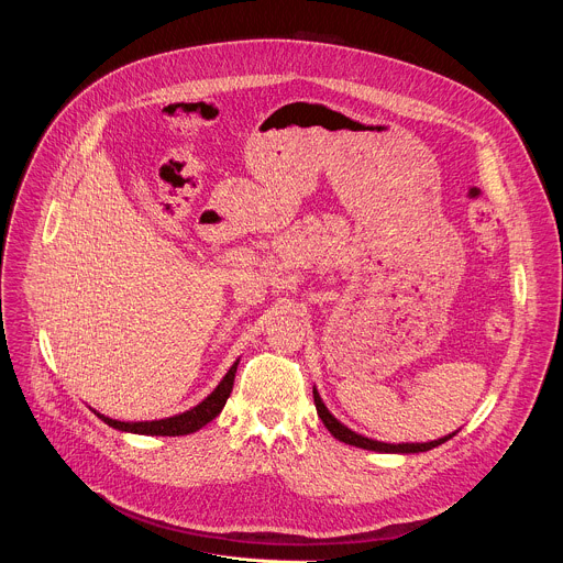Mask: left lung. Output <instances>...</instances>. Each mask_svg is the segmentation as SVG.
<instances>
[{
  "label": "left lung",
  "instance_id": "left-lung-1",
  "mask_svg": "<svg viewBox=\"0 0 563 563\" xmlns=\"http://www.w3.org/2000/svg\"><path fill=\"white\" fill-rule=\"evenodd\" d=\"M313 404H316V412L320 417V421L325 423V428L332 432L334 439L347 443V445H356V448H363V450H374V452H391V454H415V452H428L445 441H450L456 432L448 434V437H441L437 441H428V443H383V441H374V439H367L363 434H356L352 432L347 426H343L323 404V398H320V394L316 391L313 387Z\"/></svg>",
  "mask_w": 563,
  "mask_h": 563
}]
</instances>
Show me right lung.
Wrapping results in <instances>:
<instances>
[{"instance_id":"1","label":"right lung","mask_w":563,"mask_h":563,"mask_svg":"<svg viewBox=\"0 0 563 563\" xmlns=\"http://www.w3.org/2000/svg\"><path fill=\"white\" fill-rule=\"evenodd\" d=\"M235 369H238V361L229 367V372L224 374V378L218 383V387L202 400V404H198L196 408L183 412V415H176V417H169V419H159V421H115V419H109L100 412H96L107 426L115 428V430H122V432H133V434H148V437H183V434H191L196 430H200L202 426H207L209 421H213L224 404L227 398L231 394V387H233V378H235Z\"/></svg>"}]
</instances>
